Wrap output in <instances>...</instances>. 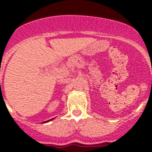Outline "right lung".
<instances>
[{
    "mask_svg": "<svg viewBox=\"0 0 152 152\" xmlns=\"http://www.w3.org/2000/svg\"><path fill=\"white\" fill-rule=\"evenodd\" d=\"M52 119H49V121H51V120H52ZM49 121H45V123H47V122H49Z\"/></svg>",
    "mask_w": 152,
    "mask_h": 152,
    "instance_id": "obj_1",
    "label": "right lung"
}]
</instances>
